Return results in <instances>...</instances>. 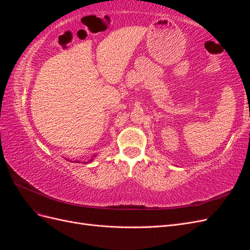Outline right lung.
<instances>
[{
    "label": "right lung",
    "instance_id": "right-lung-1",
    "mask_svg": "<svg viewBox=\"0 0 250 250\" xmlns=\"http://www.w3.org/2000/svg\"><path fill=\"white\" fill-rule=\"evenodd\" d=\"M94 157H96V155H95V154H94V155H93L92 157H90V160H89L88 162H85V163L87 164V163H89V162H92V161H94ZM76 163H79V162H76Z\"/></svg>",
    "mask_w": 250,
    "mask_h": 250
}]
</instances>
